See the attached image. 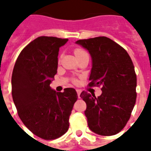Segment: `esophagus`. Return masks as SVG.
Returning <instances> with one entry per match:
<instances>
[{"label": "esophagus", "mask_w": 151, "mask_h": 151, "mask_svg": "<svg viewBox=\"0 0 151 151\" xmlns=\"http://www.w3.org/2000/svg\"><path fill=\"white\" fill-rule=\"evenodd\" d=\"M81 92H82V91H81V90H79V89H78V90H77V93H78V98L80 97Z\"/></svg>", "instance_id": "34e87169"}]
</instances>
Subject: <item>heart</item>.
Returning a JSON list of instances; mask_svg holds the SVG:
<instances>
[{
	"mask_svg": "<svg viewBox=\"0 0 151 151\" xmlns=\"http://www.w3.org/2000/svg\"><path fill=\"white\" fill-rule=\"evenodd\" d=\"M85 54H88V53L86 52L85 50L82 49V48H76L74 50V55L78 58V56H81L82 55H85Z\"/></svg>",
	"mask_w": 151,
	"mask_h": 151,
	"instance_id": "heart-1",
	"label": "heart"
}]
</instances>
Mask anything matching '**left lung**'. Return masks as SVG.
I'll return each instance as SVG.
<instances>
[{"instance_id": "obj_1", "label": "left lung", "mask_w": 151, "mask_h": 151, "mask_svg": "<svg viewBox=\"0 0 151 151\" xmlns=\"http://www.w3.org/2000/svg\"><path fill=\"white\" fill-rule=\"evenodd\" d=\"M89 51L92 69L89 86H101L102 94L82 91L85 115L92 132L102 136L115 135L126 125L136 103L137 76L126 50L105 36L79 40Z\"/></svg>"}]
</instances>
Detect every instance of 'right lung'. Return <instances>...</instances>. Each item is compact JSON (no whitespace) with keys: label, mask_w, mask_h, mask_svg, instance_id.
<instances>
[{"label":"right lung","mask_w":151,"mask_h":151,"mask_svg":"<svg viewBox=\"0 0 151 151\" xmlns=\"http://www.w3.org/2000/svg\"><path fill=\"white\" fill-rule=\"evenodd\" d=\"M67 41L38 37L22 50L12 73V96L18 116L31 132L45 140L56 139L67 132L78 99L75 89L56 92L50 87L57 73L60 47Z\"/></svg>","instance_id":"add662e5"}]
</instances>
